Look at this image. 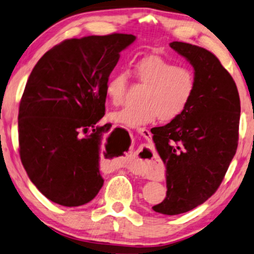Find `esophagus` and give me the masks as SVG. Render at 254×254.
I'll return each instance as SVG.
<instances>
[{"instance_id":"obj_1","label":"esophagus","mask_w":254,"mask_h":254,"mask_svg":"<svg viewBox=\"0 0 254 254\" xmlns=\"http://www.w3.org/2000/svg\"><path fill=\"white\" fill-rule=\"evenodd\" d=\"M136 132L141 134L144 139H148L149 140V139H150V136H151L150 131L147 130L146 127H138V128H136Z\"/></svg>"}]
</instances>
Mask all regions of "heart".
Segmentation results:
<instances>
[{"mask_svg":"<svg viewBox=\"0 0 254 254\" xmlns=\"http://www.w3.org/2000/svg\"><path fill=\"white\" fill-rule=\"evenodd\" d=\"M132 71L138 82L147 87L141 96L142 105L128 106L113 113V121L135 127L157 118L163 122H171L187 111L196 88L191 69L178 66L162 56L148 55L138 60ZM127 89V74L116 72L107 79L105 96L112 105L120 106L126 99Z\"/></svg>","mask_w":254,"mask_h":254,"instance_id":"1","label":"heart"}]
</instances>
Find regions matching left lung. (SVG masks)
Segmentation results:
<instances>
[{
    "label": "left lung",
    "mask_w": 254,
    "mask_h": 254,
    "mask_svg": "<svg viewBox=\"0 0 254 254\" xmlns=\"http://www.w3.org/2000/svg\"><path fill=\"white\" fill-rule=\"evenodd\" d=\"M170 46L190 62L196 81L187 111L152 132L167 187L166 198L152 209L173 216L200 206L218 189L237 149L241 104L232 75L211 52L182 42Z\"/></svg>",
    "instance_id": "left-lung-1"
}]
</instances>
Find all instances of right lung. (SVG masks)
<instances>
[{
  "label": "right lung",
  "instance_id": "obj_1",
  "mask_svg": "<svg viewBox=\"0 0 254 254\" xmlns=\"http://www.w3.org/2000/svg\"><path fill=\"white\" fill-rule=\"evenodd\" d=\"M135 36L64 40L31 71L19 107V152L35 187L64 207L86 204L104 184L99 162L108 127L105 83Z\"/></svg>",
  "mask_w": 254,
  "mask_h": 254
}]
</instances>
